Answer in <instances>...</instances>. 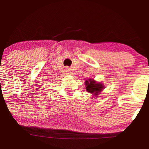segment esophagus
<instances>
[{"mask_svg": "<svg viewBox=\"0 0 149 149\" xmlns=\"http://www.w3.org/2000/svg\"><path fill=\"white\" fill-rule=\"evenodd\" d=\"M66 72H67L68 73H71V72H70V69H66Z\"/></svg>", "mask_w": 149, "mask_h": 149, "instance_id": "obj_1", "label": "esophagus"}]
</instances>
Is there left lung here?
Here are the masks:
<instances>
[{
    "label": "left lung",
    "mask_w": 149,
    "mask_h": 149,
    "mask_svg": "<svg viewBox=\"0 0 149 149\" xmlns=\"http://www.w3.org/2000/svg\"><path fill=\"white\" fill-rule=\"evenodd\" d=\"M85 86H86L87 91L90 92V93L93 94L95 96L98 95V94L104 88V85L102 83H97L93 79H89V80H86L85 81Z\"/></svg>",
    "instance_id": "left-lung-1"
}]
</instances>
